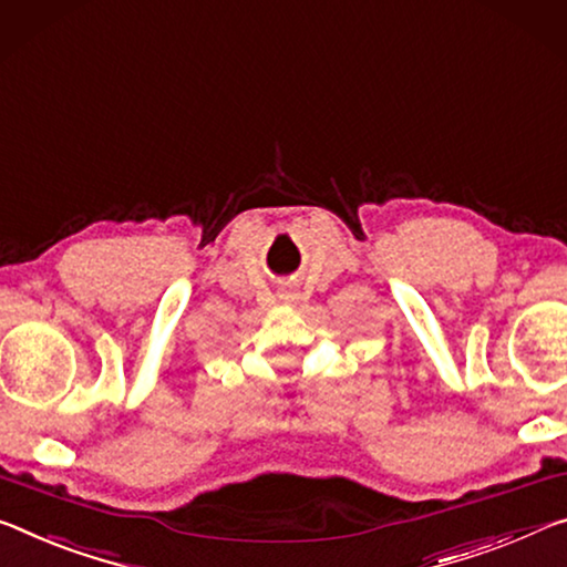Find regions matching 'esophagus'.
I'll return each mask as SVG.
<instances>
[{
  "label": "esophagus",
  "instance_id": "34e87169",
  "mask_svg": "<svg viewBox=\"0 0 567 567\" xmlns=\"http://www.w3.org/2000/svg\"><path fill=\"white\" fill-rule=\"evenodd\" d=\"M280 300H292V295H290V292H282Z\"/></svg>",
  "mask_w": 567,
  "mask_h": 567
}]
</instances>
